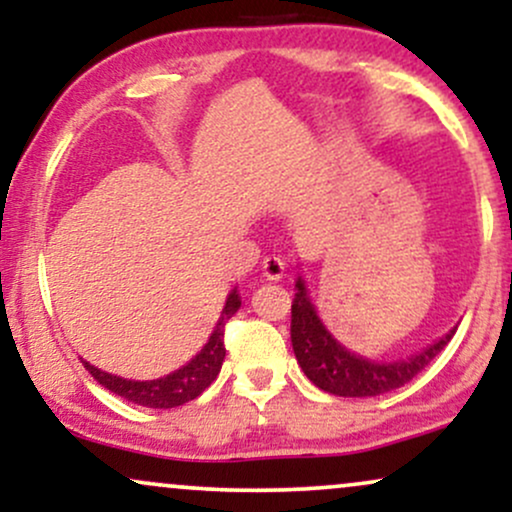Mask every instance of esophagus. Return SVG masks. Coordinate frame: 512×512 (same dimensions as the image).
I'll return each instance as SVG.
<instances>
[{"mask_svg": "<svg viewBox=\"0 0 512 512\" xmlns=\"http://www.w3.org/2000/svg\"><path fill=\"white\" fill-rule=\"evenodd\" d=\"M262 272H264V276H267V279L279 281L281 276H284V272H286L284 257H279V255L264 257V260H262Z\"/></svg>", "mask_w": 512, "mask_h": 512, "instance_id": "obj_1", "label": "esophagus"}]
</instances>
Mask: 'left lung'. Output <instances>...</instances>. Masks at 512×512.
Segmentation results:
<instances>
[{
	"label": "left lung",
	"instance_id": "1",
	"mask_svg": "<svg viewBox=\"0 0 512 512\" xmlns=\"http://www.w3.org/2000/svg\"><path fill=\"white\" fill-rule=\"evenodd\" d=\"M296 298L291 305V344L298 366L308 375V380L320 390L339 397H375L407 385L411 378L424 370L436 358L450 334L438 339L436 344L426 346L419 354L404 358V361L375 363L368 358L346 351L330 332L325 330L322 320L317 317L308 293H305L303 279L296 281Z\"/></svg>",
	"mask_w": 512,
	"mask_h": 512
}]
</instances>
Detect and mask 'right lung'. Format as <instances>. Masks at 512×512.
I'll return each instance as SVG.
<instances>
[{
    "label": "right lung",
    "mask_w": 512,
    "mask_h": 512,
    "mask_svg": "<svg viewBox=\"0 0 512 512\" xmlns=\"http://www.w3.org/2000/svg\"><path fill=\"white\" fill-rule=\"evenodd\" d=\"M238 308H240V296L238 291L233 289L228 293L219 322H216L214 332H211L209 342L204 344V349L199 351L187 366H182L180 370H175V373L166 375V378L127 380V378H120V375L105 373V370L91 366L88 361H81V363H84V368L98 380V383L108 387L110 392H115V395H120L122 399H127V402L142 404V407H149V409L180 407V404L192 402V399L202 395V392L214 383L216 375H219V370L223 366V356H226L223 332H226V322L238 313Z\"/></svg>",
    "instance_id": "right-lung-1"
}]
</instances>
